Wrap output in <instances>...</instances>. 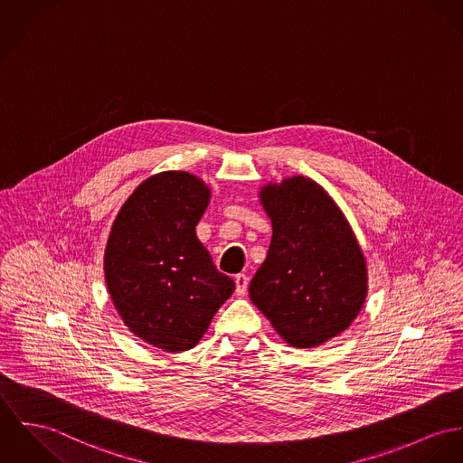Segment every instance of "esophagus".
Here are the masks:
<instances>
[{
    "mask_svg": "<svg viewBox=\"0 0 463 463\" xmlns=\"http://www.w3.org/2000/svg\"><path fill=\"white\" fill-rule=\"evenodd\" d=\"M234 282H236V294L238 296H245L247 294V287H249V277L240 273V275H236Z\"/></svg>",
    "mask_w": 463,
    "mask_h": 463,
    "instance_id": "34e87169",
    "label": "esophagus"
}]
</instances>
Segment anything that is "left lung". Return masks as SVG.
<instances>
[{
	"instance_id": "8db88e82",
	"label": "left lung",
	"mask_w": 463,
	"mask_h": 463,
	"mask_svg": "<svg viewBox=\"0 0 463 463\" xmlns=\"http://www.w3.org/2000/svg\"><path fill=\"white\" fill-rule=\"evenodd\" d=\"M259 197L273 236L250 282V299L288 345L317 347L361 312L368 290L364 255L345 214L314 179L268 183Z\"/></svg>"
}]
</instances>
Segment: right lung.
Segmentation results:
<instances>
[{"mask_svg": "<svg viewBox=\"0 0 463 463\" xmlns=\"http://www.w3.org/2000/svg\"><path fill=\"white\" fill-rule=\"evenodd\" d=\"M210 197L190 173H158L127 199L107 240V290L118 314L136 336L167 353L195 347L234 290L195 234Z\"/></svg>", "mask_w": 463, "mask_h": 463, "instance_id": "add662e5", "label": "right lung"}]
</instances>
